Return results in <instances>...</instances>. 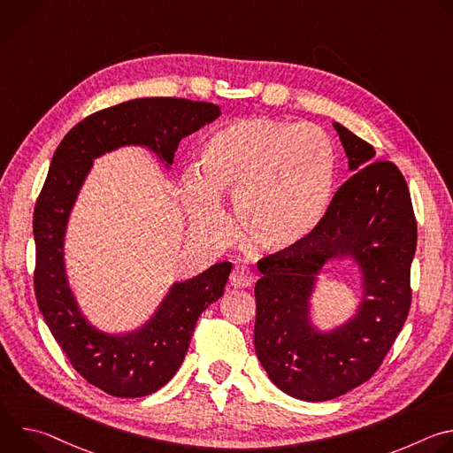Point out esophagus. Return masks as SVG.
I'll return each instance as SVG.
<instances>
[{"label":"esophagus","instance_id":"esophagus-1","mask_svg":"<svg viewBox=\"0 0 453 453\" xmlns=\"http://www.w3.org/2000/svg\"><path fill=\"white\" fill-rule=\"evenodd\" d=\"M229 281H231V287L234 288H247L254 283V274L245 265H238L233 269Z\"/></svg>","mask_w":453,"mask_h":453}]
</instances>
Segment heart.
Wrapping results in <instances>:
<instances>
[{
    "mask_svg": "<svg viewBox=\"0 0 453 453\" xmlns=\"http://www.w3.org/2000/svg\"><path fill=\"white\" fill-rule=\"evenodd\" d=\"M335 149L313 125L233 121L204 143L196 175L182 182V204L197 233L219 238L227 220L219 201L233 196L234 219L256 247L287 252L325 220L335 184Z\"/></svg>",
    "mask_w": 453,
    "mask_h": 453,
    "instance_id": "1",
    "label": "heart"
}]
</instances>
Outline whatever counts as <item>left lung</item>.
<instances>
[{
    "instance_id": "1",
    "label": "left lung",
    "mask_w": 453,
    "mask_h": 453,
    "mask_svg": "<svg viewBox=\"0 0 453 453\" xmlns=\"http://www.w3.org/2000/svg\"><path fill=\"white\" fill-rule=\"evenodd\" d=\"M355 172L301 247L257 262L254 348L269 378L292 398L326 402L367 381L402 332L411 301L418 226L405 177L391 161L334 123ZM351 255L363 273L357 315L322 334L309 322V296L319 269Z\"/></svg>"
}]
</instances>
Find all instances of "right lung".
<instances>
[{"label": "right lung", "mask_w": 453, "mask_h": 453, "mask_svg": "<svg viewBox=\"0 0 453 453\" xmlns=\"http://www.w3.org/2000/svg\"><path fill=\"white\" fill-rule=\"evenodd\" d=\"M215 104L136 98L102 109L64 136L34 210V288L46 325L73 369L116 398L156 393L177 372L201 313L224 294L233 265L215 264L173 283L145 326L127 335L93 328L72 294L64 267V233L93 159L125 145H143L172 165L179 142L215 118Z\"/></svg>", "instance_id": "right-lung-1"}]
</instances>
